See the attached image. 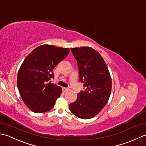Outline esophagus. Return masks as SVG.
<instances>
[{
	"label": "esophagus",
	"mask_w": 146,
	"mask_h": 146,
	"mask_svg": "<svg viewBox=\"0 0 146 146\" xmlns=\"http://www.w3.org/2000/svg\"><path fill=\"white\" fill-rule=\"evenodd\" d=\"M69 88H62V91H63L64 93H65V92H67V91H69Z\"/></svg>",
	"instance_id": "1"
}]
</instances>
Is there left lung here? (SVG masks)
I'll return each instance as SVG.
<instances>
[{
    "instance_id": "1",
    "label": "left lung",
    "mask_w": 146,
    "mask_h": 146,
    "mask_svg": "<svg viewBox=\"0 0 146 146\" xmlns=\"http://www.w3.org/2000/svg\"><path fill=\"white\" fill-rule=\"evenodd\" d=\"M79 68V81L84 91L77 94L76 102L69 105L76 117L89 119L103 108L110 96L111 79L105 60L99 53L88 46L71 48Z\"/></svg>"
}]
</instances>
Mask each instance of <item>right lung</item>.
Wrapping results in <instances>:
<instances>
[{
    "instance_id": "right-lung-1",
    "label": "right lung",
    "mask_w": 146,
    "mask_h": 146,
    "mask_svg": "<svg viewBox=\"0 0 146 146\" xmlns=\"http://www.w3.org/2000/svg\"><path fill=\"white\" fill-rule=\"evenodd\" d=\"M69 49L43 44L34 49L23 61L17 78L23 102L35 113L50 110L62 93V88L48 81L53 70L68 55Z\"/></svg>"
}]
</instances>
